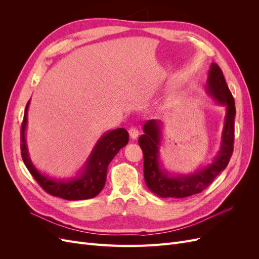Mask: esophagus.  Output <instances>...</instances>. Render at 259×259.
I'll use <instances>...</instances> for the list:
<instances>
[{
	"label": "esophagus",
	"mask_w": 259,
	"mask_h": 259,
	"mask_svg": "<svg viewBox=\"0 0 259 259\" xmlns=\"http://www.w3.org/2000/svg\"><path fill=\"white\" fill-rule=\"evenodd\" d=\"M128 133H130V137H131L133 140H135V139H137V138H138L139 132H138V130H137V128H135V127H131V128H130V131H128Z\"/></svg>",
	"instance_id": "obj_1"
}]
</instances>
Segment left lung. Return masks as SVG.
<instances>
[{
  "label": "left lung",
  "mask_w": 259,
  "mask_h": 259,
  "mask_svg": "<svg viewBox=\"0 0 259 259\" xmlns=\"http://www.w3.org/2000/svg\"><path fill=\"white\" fill-rule=\"evenodd\" d=\"M205 89L208 96L213 98L218 105L226 108L221 149L214 161L208 165L186 175L169 173L160 162L163 123L150 120L144 125L145 134L139 137L138 144L144 152L145 182L149 190L161 198L182 199L202 192L213 183V180L227 167L230 161L233 151L236 107L222 69L214 62L208 70Z\"/></svg>",
  "instance_id": "8db88e82"
}]
</instances>
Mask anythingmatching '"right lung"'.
<instances>
[{"instance_id": "add662e5", "label": "right lung", "mask_w": 259, "mask_h": 259, "mask_svg": "<svg viewBox=\"0 0 259 259\" xmlns=\"http://www.w3.org/2000/svg\"><path fill=\"white\" fill-rule=\"evenodd\" d=\"M26 106L25 115L21 124V156L30 174L33 176L43 189L54 197L69 201L86 200L96 197L103 190L106 184L107 169L120 149L128 143V133L125 128L109 131L99 138L95 147L84 163L82 170L75 177L68 179H55L42 174L31 162L26 143V128L28 122V108Z\"/></svg>"}]
</instances>
